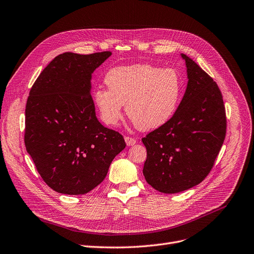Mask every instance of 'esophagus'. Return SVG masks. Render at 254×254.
I'll list each match as a JSON object with an SVG mask.
<instances>
[{
    "instance_id": "obj_1",
    "label": "esophagus",
    "mask_w": 254,
    "mask_h": 254,
    "mask_svg": "<svg viewBox=\"0 0 254 254\" xmlns=\"http://www.w3.org/2000/svg\"><path fill=\"white\" fill-rule=\"evenodd\" d=\"M125 141H126V144H127L128 147L133 146V144L136 143V139L135 138H132V137H129V136H125Z\"/></svg>"
}]
</instances>
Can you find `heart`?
<instances>
[{
  "mask_svg": "<svg viewBox=\"0 0 254 254\" xmlns=\"http://www.w3.org/2000/svg\"><path fill=\"white\" fill-rule=\"evenodd\" d=\"M107 89H97L94 102L106 125L122 118L123 105L134 126L141 131L159 128L177 112L183 97L184 82L179 71L151 64L120 66L107 72Z\"/></svg>",
  "mask_w": 254,
  "mask_h": 254,
  "instance_id": "b5f03b06",
  "label": "heart"
}]
</instances>
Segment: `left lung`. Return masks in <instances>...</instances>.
<instances>
[{
  "label": "left lung",
  "instance_id": "obj_1",
  "mask_svg": "<svg viewBox=\"0 0 254 254\" xmlns=\"http://www.w3.org/2000/svg\"><path fill=\"white\" fill-rule=\"evenodd\" d=\"M187 88L177 112L141 139L147 148L142 174L154 189L178 193L208 176L226 133L225 108L217 83L184 54Z\"/></svg>",
  "mask_w": 254,
  "mask_h": 254
}]
</instances>
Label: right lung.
Returning a JSON list of instances; mask_svg holds the SVG:
<instances>
[{
	"mask_svg": "<svg viewBox=\"0 0 254 254\" xmlns=\"http://www.w3.org/2000/svg\"><path fill=\"white\" fill-rule=\"evenodd\" d=\"M112 56L64 53L34 82L26 106L25 144L44 182L59 193L86 194L107 175L126 143L96 117L93 72Z\"/></svg>",
	"mask_w": 254,
	"mask_h": 254,
	"instance_id": "right-lung-1",
	"label": "right lung"
}]
</instances>
